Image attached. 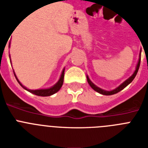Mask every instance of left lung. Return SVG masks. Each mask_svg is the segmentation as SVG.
Listing matches in <instances>:
<instances>
[{
	"label": "left lung",
	"instance_id": "left-lung-1",
	"mask_svg": "<svg viewBox=\"0 0 148 148\" xmlns=\"http://www.w3.org/2000/svg\"><path fill=\"white\" fill-rule=\"evenodd\" d=\"M140 58L139 59V61H138V66H137V68H136V70L134 71V74L131 76V77L129 78V79H127V80L125 82H124L122 84H121V86H119V87L117 88H115V89H114V90L112 91H110V92H108V91H105V90H102V89H101L100 88H99V87H97L95 85H94V84L91 82V80L88 79V77L87 76V81H88V84L90 85V86L92 87V88L94 89L95 91H96V92H98L99 93H100V94H102V95H114V94H116V93L119 92L120 91H121L123 89V88H125L126 86H127V85H129L131 82H132L133 80H134V79L135 78L136 75H137V73H138V69H139V67H140Z\"/></svg>",
	"mask_w": 148,
	"mask_h": 148
}]
</instances>
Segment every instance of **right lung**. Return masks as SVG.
Instances as JSON below:
<instances>
[{
  "instance_id": "right-lung-1",
  "label": "right lung",
  "mask_w": 148,
  "mask_h": 148,
  "mask_svg": "<svg viewBox=\"0 0 148 148\" xmlns=\"http://www.w3.org/2000/svg\"><path fill=\"white\" fill-rule=\"evenodd\" d=\"M64 70H65V69L62 70V75H61V76H60V80H59V82H58L56 84L55 86L51 87V88H47V89H39V90H29V89H27V88H25L24 86H23L22 85H21V82H19L18 79H17V78L16 77L15 74H14V75H15V77H16L17 82L20 83V85H21L23 88H25L26 90L29 92L33 93V94L36 95H38V96H49V95H52L55 94L56 92H57L60 89V88L62 87V84H63V80H64Z\"/></svg>"
}]
</instances>
